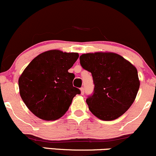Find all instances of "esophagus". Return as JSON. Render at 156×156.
<instances>
[{"mask_svg": "<svg viewBox=\"0 0 156 156\" xmlns=\"http://www.w3.org/2000/svg\"><path fill=\"white\" fill-rule=\"evenodd\" d=\"M80 92H81L82 95H83L84 94V87H82L81 88H80Z\"/></svg>", "mask_w": 156, "mask_h": 156, "instance_id": "esophagus-1", "label": "esophagus"}]
</instances>
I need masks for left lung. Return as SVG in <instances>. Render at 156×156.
I'll use <instances>...</instances> for the list:
<instances>
[{
  "mask_svg": "<svg viewBox=\"0 0 156 156\" xmlns=\"http://www.w3.org/2000/svg\"><path fill=\"white\" fill-rule=\"evenodd\" d=\"M80 64L91 73L94 94L86 99L90 111L98 119L112 121L132 105L139 89L136 68L113 52H95L80 56Z\"/></svg>",
  "mask_w": 156,
  "mask_h": 156,
  "instance_id": "1",
  "label": "left lung"
}]
</instances>
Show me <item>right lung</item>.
Instances as JSON below:
<instances>
[{"label":"right lung","mask_w":156,"mask_h":156,"mask_svg":"<svg viewBox=\"0 0 156 156\" xmlns=\"http://www.w3.org/2000/svg\"><path fill=\"white\" fill-rule=\"evenodd\" d=\"M79 58L76 52L50 50L37 56L18 80L19 91L29 110L45 121L57 120L69 110L80 94L73 86L75 76L69 72Z\"/></svg>","instance_id":"add662e5"}]
</instances>
